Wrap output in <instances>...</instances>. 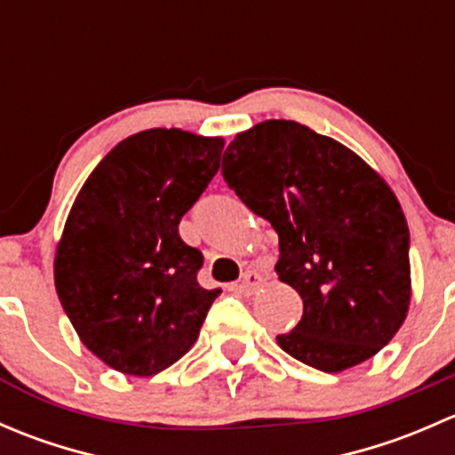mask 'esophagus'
Masks as SVG:
<instances>
[{
  "label": "esophagus",
  "mask_w": 455,
  "mask_h": 455,
  "mask_svg": "<svg viewBox=\"0 0 455 455\" xmlns=\"http://www.w3.org/2000/svg\"><path fill=\"white\" fill-rule=\"evenodd\" d=\"M261 283H264L261 275H257L255 270H249V273H244V277H242L240 291L244 292V295H253V292L261 286Z\"/></svg>",
  "instance_id": "34e87169"
}]
</instances>
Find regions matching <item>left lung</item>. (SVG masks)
Instances as JSON below:
<instances>
[{
    "label": "left lung",
    "mask_w": 455,
    "mask_h": 455,
    "mask_svg": "<svg viewBox=\"0 0 455 455\" xmlns=\"http://www.w3.org/2000/svg\"><path fill=\"white\" fill-rule=\"evenodd\" d=\"M222 176L279 235V279L304 299L277 343L321 371L371 359L405 321L410 228L387 182L361 156L295 121L233 139Z\"/></svg>",
    "instance_id": "left-lung-1"
}]
</instances>
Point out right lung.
<instances>
[{
	"label": "right lung",
	"mask_w": 455,
	"mask_h": 455,
	"mask_svg": "<svg viewBox=\"0 0 455 455\" xmlns=\"http://www.w3.org/2000/svg\"><path fill=\"white\" fill-rule=\"evenodd\" d=\"M224 139L145 130L121 140L81 187L54 255V286L105 365L154 376L191 350L220 288L178 224L220 169Z\"/></svg>",
	"instance_id": "1"
}]
</instances>
